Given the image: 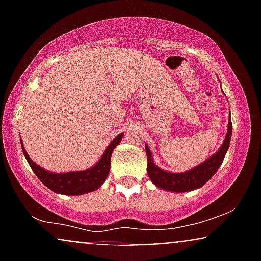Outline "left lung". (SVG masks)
<instances>
[{
	"mask_svg": "<svg viewBox=\"0 0 261 261\" xmlns=\"http://www.w3.org/2000/svg\"><path fill=\"white\" fill-rule=\"evenodd\" d=\"M230 136H232V120L228 121V130H227L226 139L223 145L214 155L202 162L201 164L195 168L188 170L184 173H169L166 170L158 168L152 160V153L148 146L146 145V154H147V173L149 179L157 188L164 189V190L174 191V193H185V191L195 190L201 188L206 181L214 176L217 169L224 160L227 149L229 147Z\"/></svg>",
	"mask_w": 261,
	"mask_h": 261,
	"instance_id": "left-lung-1",
	"label": "left lung"
}]
</instances>
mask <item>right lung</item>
Returning a JSON list of instances; mask_svg holds the SVG:
<instances>
[{"instance_id": "1", "label": "right lung", "mask_w": 261, "mask_h": 261, "mask_svg": "<svg viewBox=\"0 0 261 261\" xmlns=\"http://www.w3.org/2000/svg\"><path fill=\"white\" fill-rule=\"evenodd\" d=\"M122 135L119 134L114 139L110 145L108 146L101 158L95 166L92 168L82 170V172H67V173H51L47 172L37 163L31 160L28 153L25 152L22 143L23 153H24L27 161L39 180L46 185L54 193L62 194V195H82V194L91 193L93 190H97L107 179L110 170V160L114 148L120 143Z\"/></svg>"}]
</instances>
